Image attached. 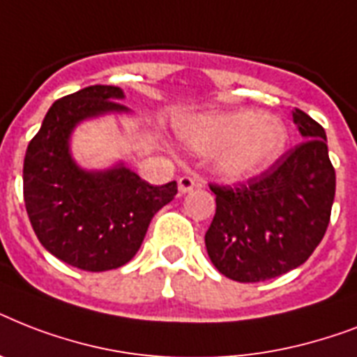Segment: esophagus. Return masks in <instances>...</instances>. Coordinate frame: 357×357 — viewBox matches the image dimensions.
<instances>
[{
    "mask_svg": "<svg viewBox=\"0 0 357 357\" xmlns=\"http://www.w3.org/2000/svg\"><path fill=\"white\" fill-rule=\"evenodd\" d=\"M198 179L192 178V176H181V178L178 179V187H179V192L181 195H185V192H189V190L196 189L198 187Z\"/></svg>",
    "mask_w": 357,
    "mask_h": 357,
    "instance_id": "34e87169",
    "label": "esophagus"
}]
</instances>
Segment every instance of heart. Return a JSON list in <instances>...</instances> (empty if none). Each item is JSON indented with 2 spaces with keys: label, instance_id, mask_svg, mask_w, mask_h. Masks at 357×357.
<instances>
[{
  "label": "heart",
  "instance_id": "obj_1",
  "mask_svg": "<svg viewBox=\"0 0 357 357\" xmlns=\"http://www.w3.org/2000/svg\"><path fill=\"white\" fill-rule=\"evenodd\" d=\"M183 135L196 150H218L215 168L229 179H248L266 170L282 155L287 139L276 119L248 109L202 119Z\"/></svg>",
  "mask_w": 357,
  "mask_h": 357
}]
</instances>
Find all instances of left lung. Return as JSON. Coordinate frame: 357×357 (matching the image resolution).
<instances>
[{
    "instance_id": "left-lung-1",
    "label": "left lung",
    "mask_w": 357,
    "mask_h": 357,
    "mask_svg": "<svg viewBox=\"0 0 357 357\" xmlns=\"http://www.w3.org/2000/svg\"><path fill=\"white\" fill-rule=\"evenodd\" d=\"M293 119L305 140L265 172L235 185L209 183L217 211L206 231L207 254L235 282H265L300 266L330 224L335 170L326 133L300 109Z\"/></svg>"
}]
</instances>
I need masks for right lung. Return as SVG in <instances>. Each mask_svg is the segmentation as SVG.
Listing matches in <instances>:
<instances>
[{
  "mask_svg": "<svg viewBox=\"0 0 357 357\" xmlns=\"http://www.w3.org/2000/svg\"><path fill=\"white\" fill-rule=\"evenodd\" d=\"M122 89L92 85L53 103L24 159V202L44 248L81 271H113L131 261L151 218L178 183L150 185L128 168L85 172L68 151L75 123L123 111Z\"/></svg>",
  "mask_w": 357,
  "mask_h": 357,
  "instance_id": "add662e5",
  "label": "right lung"
}]
</instances>
